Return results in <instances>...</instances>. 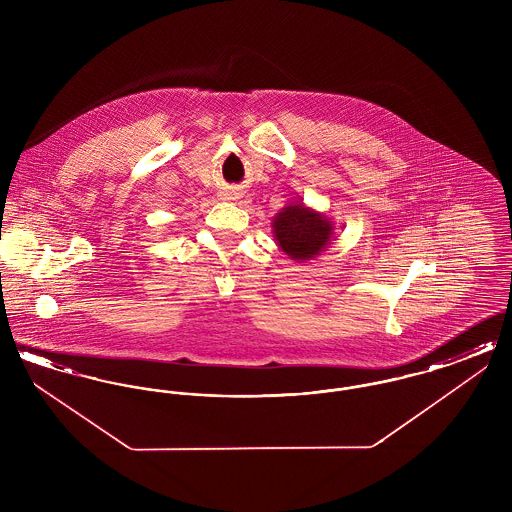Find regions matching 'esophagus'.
Instances as JSON below:
<instances>
[{"instance_id": "esophagus-1", "label": "esophagus", "mask_w": 512, "mask_h": 512, "mask_svg": "<svg viewBox=\"0 0 512 512\" xmlns=\"http://www.w3.org/2000/svg\"><path fill=\"white\" fill-rule=\"evenodd\" d=\"M230 199H232V197H230Z\"/></svg>"}]
</instances>
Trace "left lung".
Returning <instances> with one entry per match:
<instances>
[{"instance_id":"obj_1","label":"left lung","mask_w":512,"mask_h":512,"mask_svg":"<svg viewBox=\"0 0 512 512\" xmlns=\"http://www.w3.org/2000/svg\"><path fill=\"white\" fill-rule=\"evenodd\" d=\"M272 230L278 247L293 261H309L317 257L334 236L332 220L303 203L284 207L272 219Z\"/></svg>"}]
</instances>
